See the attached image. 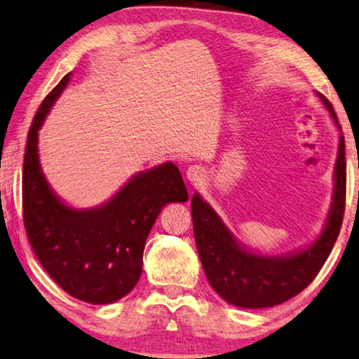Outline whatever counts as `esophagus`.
<instances>
[{
  "label": "esophagus",
  "instance_id": "obj_1",
  "mask_svg": "<svg viewBox=\"0 0 359 359\" xmlns=\"http://www.w3.org/2000/svg\"><path fill=\"white\" fill-rule=\"evenodd\" d=\"M187 179H189L193 185H198L201 184V182L204 180V177H206V174H204V169L201 166H190L189 169H187Z\"/></svg>",
  "mask_w": 359,
  "mask_h": 359
}]
</instances>
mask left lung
Here are the masks:
<instances>
[{"mask_svg": "<svg viewBox=\"0 0 359 359\" xmlns=\"http://www.w3.org/2000/svg\"><path fill=\"white\" fill-rule=\"evenodd\" d=\"M320 97L340 128L332 105L324 95ZM334 174V203L326 229L310 248L284 257L244 251L209 204L198 193L193 195L191 217L198 254L208 281L222 299L243 309H266L286 302L315 280L332 251L344 220L346 191L344 135H340Z\"/></svg>", "mask_w": 359, "mask_h": 359, "instance_id": "8db88e82", "label": "left lung"}]
</instances>
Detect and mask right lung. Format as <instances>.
<instances>
[{"instance_id": "1", "label": "right lung", "mask_w": 359, "mask_h": 359, "mask_svg": "<svg viewBox=\"0 0 359 359\" xmlns=\"http://www.w3.org/2000/svg\"><path fill=\"white\" fill-rule=\"evenodd\" d=\"M68 79L70 73L46 95L28 130L22 174L24 225L49 276L75 299L104 305L133 291L156 217L166 204L189 201V193L179 168L166 163L135 175L104 206H65L39 168L38 129Z\"/></svg>"}]
</instances>
